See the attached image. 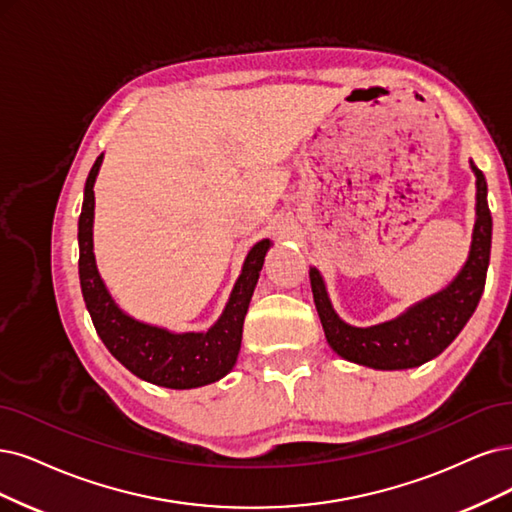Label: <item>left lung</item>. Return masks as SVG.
Segmentation results:
<instances>
[{
    "label": "left lung",
    "mask_w": 512,
    "mask_h": 512,
    "mask_svg": "<svg viewBox=\"0 0 512 512\" xmlns=\"http://www.w3.org/2000/svg\"><path fill=\"white\" fill-rule=\"evenodd\" d=\"M470 170L477 179L475 227H472L470 251L458 276L443 291L409 306L403 314L386 320V323L354 327L333 310L323 276L316 268H310L314 304L333 352L356 365L380 371H399L432 361L460 335L479 306L491 253L487 181L472 160Z\"/></svg>",
    "instance_id": "obj_1"
}]
</instances>
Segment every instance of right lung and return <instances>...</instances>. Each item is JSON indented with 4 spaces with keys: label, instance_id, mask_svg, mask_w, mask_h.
Wrapping results in <instances>:
<instances>
[{
    "label": "right lung",
    "instance_id": "obj_1",
    "mask_svg": "<svg viewBox=\"0 0 512 512\" xmlns=\"http://www.w3.org/2000/svg\"><path fill=\"white\" fill-rule=\"evenodd\" d=\"M101 164L103 154L88 173L78 221L80 285L94 329H97L107 350L130 373H135L149 384L189 390L219 382L236 365L242 344L244 316L249 310L263 259H266L272 242L263 238L246 253L230 299H227L217 323L208 331L175 333L132 318L113 301L99 274L97 259H94V181H97Z\"/></svg>",
    "mask_w": 512,
    "mask_h": 512
}]
</instances>
